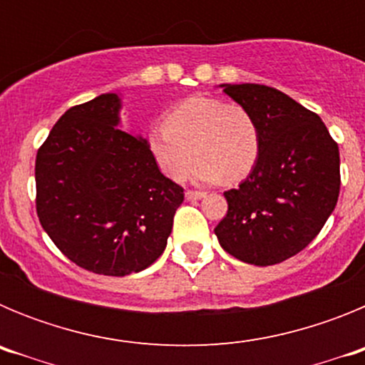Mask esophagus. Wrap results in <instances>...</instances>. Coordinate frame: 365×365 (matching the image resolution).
<instances>
[{"mask_svg": "<svg viewBox=\"0 0 365 365\" xmlns=\"http://www.w3.org/2000/svg\"><path fill=\"white\" fill-rule=\"evenodd\" d=\"M185 197L188 199V201H199V199L205 197V193H202V192H193V190H186Z\"/></svg>", "mask_w": 365, "mask_h": 365, "instance_id": "obj_1", "label": "esophagus"}]
</instances>
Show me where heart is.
I'll return each mask as SVG.
<instances>
[{"label": "heart", "mask_w": 365, "mask_h": 365, "mask_svg": "<svg viewBox=\"0 0 365 365\" xmlns=\"http://www.w3.org/2000/svg\"><path fill=\"white\" fill-rule=\"evenodd\" d=\"M146 146L168 179H185L199 155L192 179L199 185H217L225 179L235 182L252 172L261 137L254 117L241 106L215 96H190L168 113L166 125L148 131Z\"/></svg>", "instance_id": "heart-1"}]
</instances>
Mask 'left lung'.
I'll return each mask as SVG.
<instances>
[{"label":"left lung","mask_w":365,"mask_h":365,"mask_svg":"<svg viewBox=\"0 0 365 365\" xmlns=\"http://www.w3.org/2000/svg\"><path fill=\"white\" fill-rule=\"evenodd\" d=\"M259 128L252 172L225 192L219 245L248 265L269 267L302 252L324 228L340 193V153L322 118L259 83H221Z\"/></svg>","instance_id":"obj_1"}]
</instances>
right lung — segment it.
<instances>
[{
    "instance_id": "obj_1",
    "label": "right lung",
    "mask_w": 365,
    "mask_h": 365,
    "mask_svg": "<svg viewBox=\"0 0 365 365\" xmlns=\"http://www.w3.org/2000/svg\"><path fill=\"white\" fill-rule=\"evenodd\" d=\"M120 109L118 93L67 109L36 155L41 227L73 263L104 276L150 267L185 199L146 138L120 130Z\"/></svg>"
}]
</instances>
